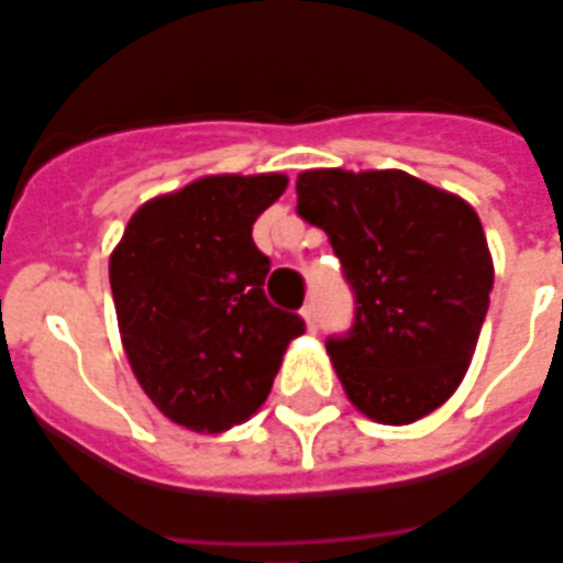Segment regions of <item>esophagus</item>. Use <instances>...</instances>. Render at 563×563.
Here are the masks:
<instances>
[{
    "mask_svg": "<svg viewBox=\"0 0 563 563\" xmlns=\"http://www.w3.org/2000/svg\"><path fill=\"white\" fill-rule=\"evenodd\" d=\"M301 317H305L307 329H310V331H317L319 317H317V305H313V301H307V305L301 307Z\"/></svg>",
    "mask_w": 563,
    "mask_h": 563,
    "instance_id": "obj_1",
    "label": "esophagus"
}]
</instances>
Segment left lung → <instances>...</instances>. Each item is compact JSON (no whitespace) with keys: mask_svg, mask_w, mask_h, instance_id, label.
Masks as SVG:
<instances>
[{"mask_svg":"<svg viewBox=\"0 0 563 563\" xmlns=\"http://www.w3.org/2000/svg\"><path fill=\"white\" fill-rule=\"evenodd\" d=\"M295 189L353 289V325L325 341L350 401L383 424L422 419L459 389L488 313L476 210L407 172L319 168Z\"/></svg>","mask_w":563,"mask_h":563,"instance_id":"left-lung-1","label":"left lung"}]
</instances>
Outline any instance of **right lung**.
I'll list each match as a JSON object with an SVG mask.
<instances>
[{
  "mask_svg": "<svg viewBox=\"0 0 563 563\" xmlns=\"http://www.w3.org/2000/svg\"><path fill=\"white\" fill-rule=\"evenodd\" d=\"M283 174H217L135 210L111 256L129 365L172 422L225 431L268 398L305 319L265 298L271 258L253 222Z\"/></svg>",
  "mask_w": 563,
  "mask_h": 563,
  "instance_id": "add662e5",
  "label": "right lung"
}]
</instances>
